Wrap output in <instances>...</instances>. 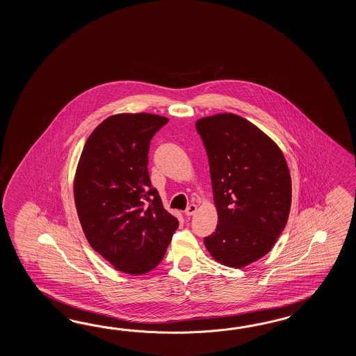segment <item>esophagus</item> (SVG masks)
<instances>
[{
  "instance_id": "obj_1",
  "label": "esophagus",
  "mask_w": 356,
  "mask_h": 356,
  "mask_svg": "<svg viewBox=\"0 0 356 356\" xmlns=\"http://www.w3.org/2000/svg\"><path fill=\"white\" fill-rule=\"evenodd\" d=\"M196 211H197L196 204H189L188 207H187V210H186V212H184V213H186V215H187V216H192V215H195V213H196Z\"/></svg>"
}]
</instances>
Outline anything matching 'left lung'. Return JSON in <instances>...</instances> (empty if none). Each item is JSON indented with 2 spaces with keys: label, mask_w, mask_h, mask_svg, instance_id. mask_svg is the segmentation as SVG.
Returning a JSON list of instances; mask_svg holds the SVG:
<instances>
[{
  "label": "left lung",
  "mask_w": 356,
  "mask_h": 356,
  "mask_svg": "<svg viewBox=\"0 0 356 356\" xmlns=\"http://www.w3.org/2000/svg\"><path fill=\"white\" fill-rule=\"evenodd\" d=\"M196 129L209 156L218 211V227L204 245L221 265L242 268L273 250L288 222V164L276 143L241 115L204 117Z\"/></svg>",
  "instance_id": "1"
}]
</instances>
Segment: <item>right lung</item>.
Listing matches in <instances>:
<instances>
[{"label":"right lung","instance_id":"obj_1","mask_svg":"<svg viewBox=\"0 0 356 356\" xmlns=\"http://www.w3.org/2000/svg\"><path fill=\"white\" fill-rule=\"evenodd\" d=\"M168 121L152 113L108 117L86 140L76 168L74 196L83 234L121 273L155 268L179 225L152 188L147 170L150 141Z\"/></svg>","mask_w":356,"mask_h":356}]
</instances>
